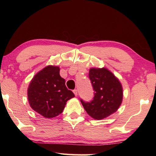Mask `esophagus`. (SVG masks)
<instances>
[{
	"label": "esophagus",
	"instance_id": "34e87169",
	"mask_svg": "<svg viewBox=\"0 0 156 156\" xmlns=\"http://www.w3.org/2000/svg\"><path fill=\"white\" fill-rule=\"evenodd\" d=\"M73 92H74V94H75L76 97V96L78 95V90H76V89H74V90H73Z\"/></svg>",
	"mask_w": 156,
	"mask_h": 156
}]
</instances>
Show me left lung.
<instances>
[{"instance_id": "obj_1", "label": "left lung", "mask_w": 156, "mask_h": 156, "mask_svg": "<svg viewBox=\"0 0 156 156\" xmlns=\"http://www.w3.org/2000/svg\"><path fill=\"white\" fill-rule=\"evenodd\" d=\"M89 78L94 90L90 102L80 99L85 111L97 120L108 117L117 111L122 102V88L118 79L105 68H91Z\"/></svg>"}]
</instances>
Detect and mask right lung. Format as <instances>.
Listing matches in <instances>:
<instances>
[{"label":"right lung","mask_w":156,"mask_h":156,"mask_svg":"<svg viewBox=\"0 0 156 156\" xmlns=\"http://www.w3.org/2000/svg\"><path fill=\"white\" fill-rule=\"evenodd\" d=\"M59 75V68L48 66L32 79L27 90L31 107L45 118H53L61 114L65 105L75 95L66 86Z\"/></svg>","instance_id":"1"}]
</instances>
